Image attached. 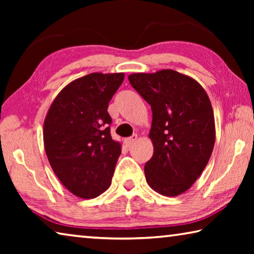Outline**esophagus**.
Instances as JSON below:
<instances>
[{
  "instance_id": "esophagus-1",
  "label": "esophagus",
  "mask_w": 254,
  "mask_h": 254,
  "mask_svg": "<svg viewBox=\"0 0 254 254\" xmlns=\"http://www.w3.org/2000/svg\"><path fill=\"white\" fill-rule=\"evenodd\" d=\"M136 140H137V135L136 134H133L132 136L126 139V144L127 145V147H131V145L134 144V142H135Z\"/></svg>"
}]
</instances>
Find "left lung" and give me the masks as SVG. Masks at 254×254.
I'll use <instances>...</instances> for the list:
<instances>
[{"label": "left lung", "instance_id": "left-lung-1", "mask_svg": "<svg viewBox=\"0 0 254 254\" xmlns=\"http://www.w3.org/2000/svg\"><path fill=\"white\" fill-rule=\"evenodd\" d=\"M128 80L152 111L153 156L144 166L147 183L163 196L183 194L203 173L215 144L207 93L198 81L173 69L135 72Z\"/></svg>", "mask_w": 254, "mask_h": 254}]
</instances>
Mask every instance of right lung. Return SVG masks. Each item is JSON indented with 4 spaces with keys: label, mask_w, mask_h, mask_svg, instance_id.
I'll return each mask as SVG.
<instances>
[{
    "label": "right lung",
    "mask_w": 254,
    "mask_h": 254,
    "mask_svg": "<svg viewBox=\"0 0 254 254\" xmlns=\"http://www.w3.org/2000/svg\"><path fill=\"white\" fill-rule=\"evenodd\" d=\"M123 80V72H92L72 80L46 115L47 158L64 186L80 198H95L111 186L122 145L111 136L107 107Z\"/></svg>",
    "instance_id": "1"
}]
</instances>
